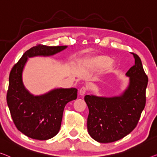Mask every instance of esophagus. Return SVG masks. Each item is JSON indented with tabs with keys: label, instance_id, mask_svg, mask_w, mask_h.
<instances>
[{
	"label": "esophagus",
	"instance_id": "1",
	"mask_svg": "<svg viewBox=\"0 0 157 157\" xmlns=\"http://www.w3.org/2000/svg\"><path fill=\"white\" fill-rule=\"evenodd\" d=\"M79 94H80L81 96H84L85 94V93L86 92V88L85 87V86H82L80 90H79Z\"/></svg>",
	"mask_w": 157,
	"mask_h": 157
}]
</instances>
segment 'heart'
I'll list each match as a JSON object with an SVG mask.
<instances>
[{
	"label": "heart",
	"instance_id": "b5f03b06",
	"mask_svg": "<svg viewBox=\"0 0 157 157\" xmlns=\"http://www.w3.org/2000/svg\"><path fill=\"white\" fill-rule=\"evenodd\" d=\"M112 59L109 56H97L92 58H91L89 61V65L91 68L98 70L103 67H110L111 65Z\"/></svg>",
	"mask_w": 157,
	"mask_h": 157
}]
</instances>
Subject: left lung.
<instances>
[{
  "label": "left lung",
  "mask_w": 157,
  "mask_h": 157,
  "mask_svg": "<svg viewBox=\"0 0 157 157\" xmlns=\"http://www.w3.org/2000/svg\"><path fill=\"white\" fill-rule=\"evenodd\" d=\"M132 54L135 65L126 72L129 85L122 94L111 97H85L89 109L88 132L101 143L117 141L132 132L145 106L148 78L141 59L137 54Z\"/></svg>",
  "instance_id": "1"
}]
</instances>
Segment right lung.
Masks as SVG:
<instances>
[{
	"mask_svg": "<svg viewBox=\"0 0 157 157\" xmlns=\"http://www.w3.org/2000/svg\"><path fill=\"white\" fill-rule=\"evenodd\" d=\"M67 46L37 45L27 51L14 65L9 76L7 103L17 129L30 138L46 140L59 132L64 108L77 99L75 88H57L44 94L34 96L24 85L22 72L28 58L51 56L63 51Z\"/></svg>",
	"mask_w": 157,
	"mask_h": 157,
	"instance_id": "right-lung-1",
	"label": "right lung"
}]
</instances>
